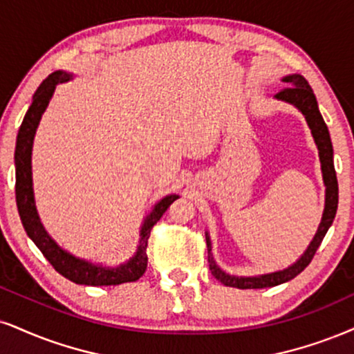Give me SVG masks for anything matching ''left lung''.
<instances>
[{"mask_svg": "<svg viewBox=\"0 0 354 354\" xmlns=\"http://www.w3.org/2000/svg\"><path fill=\"white\" fill-rule=\"evenodd\" d=\"M283 84L286 86L281 91H277L276 98L283 100V102H289L299 108L302 111V115L307 120L308 128L312 129L313 139H315L318 154H320V162H322V172H324V182L326 185V198H325V212L324 218H322V223L318 226V231L313 238V241L308 246V250L304 252V256L290 268L279 270V272L272 274H264V276L257 277H236L230 276L221 270L215 264L212 257V244L210 238L207 236V248H208V264H210V270L213 277L221 283H225L226 287H236V289H264V287H274L279 283H283L295 276H299L302 270L312 263L313 256L324 241L326 231L333 223L335 215H337L338 208V180H337V172H335L333 165V146H331V139L328 128H326L324 118H322L320 111H318L317 98L313 95V91L308 85V82L305 80L302 75H289L283 78Z\"/></svg>", "mask_w": 354, "mask_h": 354, "instance_id": "1", "label": "left lung"}]
</instances>
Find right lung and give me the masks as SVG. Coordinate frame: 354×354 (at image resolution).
Instances as JSON below:
<instances>
[{
  "instance_id": "add662e5",
  "label": "right lung",
  "mask_w": 354,
  "mask_h": 354,
  "mask_svg": "<svg viewBox=\"0 0 354 354\" xmlns=\"http://www.w3.org/2000/svg\"><path fill=\"white\" fill-rule=\"evenodd\" d=\"M71 80V75L65 72L50 73L46 80L39 85L32 97L28 113H26L19 133L16 139L15 162H16V203L19 212L21 221L28 233V236L36 243V246L46 256V259L54 266V269L68 281L84 286H120L124 282H136L147 269V239L151 236V230L160 216L164 215L169 205L177 200V195H169L156 205L151 215H147L141 228V239H139L138 252L128 263L118 266V268H103L86 263L84 259H77L62 248L54 243L46 230L39 221L36 205H34L32 194V174H30V152H32V141L36 134L39 120L44 110L49 104V100L54 93L55 85Z\"/></svg>"
}]
</instances>
